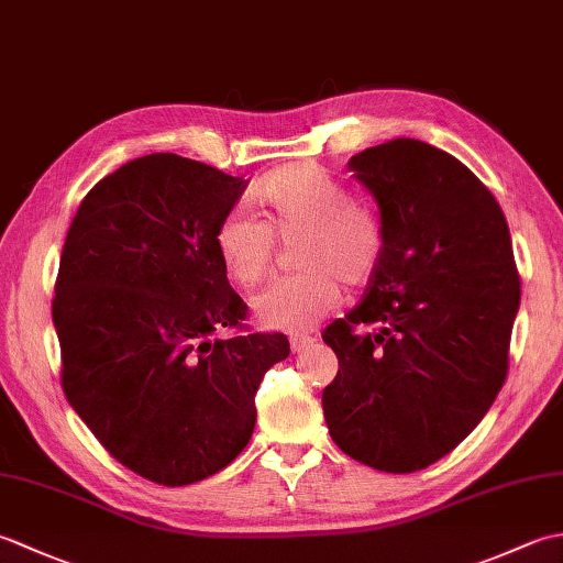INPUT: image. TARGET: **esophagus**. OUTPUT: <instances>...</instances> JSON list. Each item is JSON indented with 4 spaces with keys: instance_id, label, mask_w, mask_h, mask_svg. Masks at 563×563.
Segmentation results:
<instances>
[{
    "instance_id": "esophagus-1",
    "label": "esophagus",
    "mask_w": 563,
    "mask_h": 563,
    "mask_svg": "<svg viewBox=\"0 0 563 563\" xmlns=\"http://www.w3.org/2000/svg\"><path fill=\"white\" fill-rule=\"evenodd\" d=\"M312 343H314V339L307 336V333H302V336H292V339H290V349H292L295 353H302V351H307Z\"/></svg>"
}]
</instances>
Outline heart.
Listing matches in <instances>:
<instances>
[{"mask_svg": "<svg viewBox=\"0 0 563 563\" xmlns=\"http://www.w3.org/2000/svg\"><path fill=\"white\" fill-rule=\"evenodd\" d=\"M266 222L246 208H232L214 230L224 273L254 288L266 278L278 242H295V268L256 300L266 329L302 333L341 300V285L361 290L373 283L387 249L379 212L355 200L336 176L319 164H297L271 174L258 186Z\"/></svg>", "mask_w": 563, "mask_h": 563, "instance_id": "obj_1", "label": "heart"}]
</instances>
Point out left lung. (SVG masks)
Wrapping results in <instances>:
<instances>
[{
	"label": "left lung",
	"mask_w": 563,
	"mask_h": 563,
	"mask_svg": "<svg viewBox=\"0 0 563 563\" xmlns=\"http://www.w3.org/2000/svg\"><path fill=\"white\" fill-rule=\"evenodd\" d=\"M351 172L377 198L387 249L361 305L321 331L339 357L321 406L349 457L411 474L457 448L504 387L520 275L498 200L452 154L397 137Z\"/></svg>",
	"instance_id": "8db88e82"
}]
</instances>
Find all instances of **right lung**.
Returning a JSON list of instances; mask_svg holds the SVG:
<instances>
[{"mask_svg": "<svg viewBox=\"0 0 563 563\" xmlns=\"http://www.w3.org/2000/svg\"><path fill=\"white\" fill-rule=\"evenodd\" d=\"M246 184L172 152L123 164L84 196L53 297L71 409L113 460L164 486L224 470L254 433L256 391L290 355L244 333L249 307L214 249ZM222 328L230 340L214 338Z\"/></svg>", "mask_w": 563, "mask_h": 563, "instance_id": "obj_1", "label": "right lung"}]
</instances>
